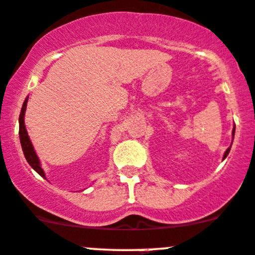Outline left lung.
Here are the masks:
<instances>
[{"instance_id":"obj_1","label":"left lung","mask_w":255,"mask_h":255,"mask_svg":"<svg viewBox=\"0 0 255 255\" xmlns=\"http://www.w3.org/2000/svg\"><path fill=\"white\" fill-rule=\"evenodd\" d=\"M234 133H235V126H234V128H233V132H232L233 139H234ZM232 143H233V141H232ZM230 148H232V144H230V147H229V148H228L227 151H225L224 156H223V160H225V158H227V156H228V154H229V152H230Z\"/></svg>"}]
</instances>
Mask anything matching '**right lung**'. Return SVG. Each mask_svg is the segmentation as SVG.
I'll list each match as a JSON object with an SVG mask.
<instances>
[{
	"label": "right lung",
	"instance_id": "right-lung-1",
	"mask_svg": "<svg viewBox=\"0 0 255 255\" xmlns=\"http://www.w3.org/2000/svg\"><path fill=\"white\" fill-rule=\"evenodd\" d=\"M27 101H28V97L25 99V102H23L22 108H21L20 118H18V125H20V128H18V134H20L21 147H22L23 154H25V158H26V161L28 162V165L34 168V170L36 171V172L39 173L41 177L46 178L44 170H42V167H41V163H40L39 157H37L36 152H35L34 146H32V142H31L30 137H28V134H27V130H26L25 112H26V107H27Z\"/></svg>",
	"mask_w": 255,
	"mask_h": 255
}]
</instances>
